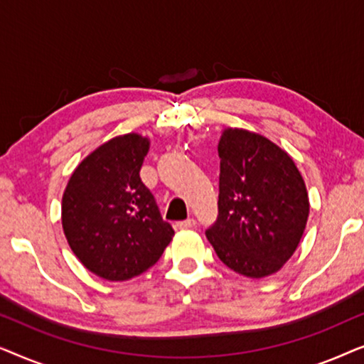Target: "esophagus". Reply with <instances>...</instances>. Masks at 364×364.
<instances>
[{
    "label": "esophagus",
    "mask_w": 364,
    "mask_h": 364,
    "mask_svg": "<svg viewBox=\"0 0 364 364\" xmlns=\"http://www.w3.org/2000/svg\"><path fill=\"white\" fill-rule=\"evenodd\" d=\"M193 225H196V220H193V218H187V220L177 222L176 228L177 230H187V228H192Z\"/></svg>",
    "instance_id": "34e87169"
}]
</instances>
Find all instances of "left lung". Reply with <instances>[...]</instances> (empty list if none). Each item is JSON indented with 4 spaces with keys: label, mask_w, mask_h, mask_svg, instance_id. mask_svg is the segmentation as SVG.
<instances>
[{
    "label": "left lung",
    "mask_w": 364,
    "mask_h": 364,
    "mask_svg": "<svg viewBox=\"0 0 364 364\" xmlns=\"http://www.w3.org/2000/svg\"><path fill=\"white\" fill-rule=\"evenodd\" d=\"M218 218L205 232L233 272L260 280L290 260L310 215L296 164L262 134L225 127L218 141Z\"/></svg>",
    "instance_id": "8db88e82"
}]
</instances>
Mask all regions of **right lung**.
<instances>
[{
  "mask_svg": "<svg viewBox=\"0 0 364 364\" xmlns=\"http://www.w3.org/2000/svg\"><path fill=\"white\" fill-rule=\"evenodd\" d=\"M149 147L151 139L139 132L109 139L79 162L64 188L66 240L104 280L126 282L147 272L173 237L139 176Z\"/></svg>",
  "mask_w": 364,
  "mask_h": 364,
  "instance_id": "right-lung-1",
  "label": "right lung"
}]
</instances>
